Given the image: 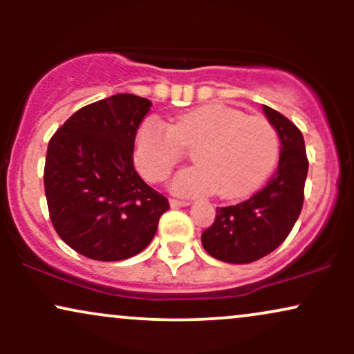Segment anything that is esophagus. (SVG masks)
<instances>
[{
	"mask_svg": "<svg viewBox=\"0 0 354 354\" xmlns=\"http://www.w3.org/2000/svg\"><path fill=\"white\" fill-rule=\"evenodd\" d=\"M169 205L173 206V208H183V206H189V201H183V200H169Z\"/></svg>",
	"mask_w": 354,
	"mask_h": 354,
	"instance_id": "esophagus-1",
	"label": "esophagus"
}]
</instances>
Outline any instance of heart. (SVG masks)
Masks as SVG:
<instances>
[{"label": "heart", "instance_id": "1", "mask_svg": "<svg viewBox=\"0 0 354 354\" xmlns=\"http://www.w3.org/2000/svg\"><path fill=\"white\" fill-rule=\"evenodd\" d=\"M191 147L196 165L176 174L174 193L200 196L216 189L221 198H239L273 171L279 136L265 116L211 103L178 116L171 126L145 120L135 138L136 168L148 181H163Z\"/></svg>", "mask_w": 354, "mask_h": 354}]
</instances>
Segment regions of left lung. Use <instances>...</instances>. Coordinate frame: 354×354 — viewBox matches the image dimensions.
Instances as JSON below:
<instances>
[{"mask_svg":"<svg viewBox=\"0 0 354 354\" xmlns=\"http://www.w3.org/2000/svg\"><path fill=\"white\" fill-rule=\"evenodd\" d=\"M263 111L281 141L278 168L251 198L216 208V218L203 231L201 243L219 261L246 265L270 254L288 238L301 213L308 174L303 135L276 109L263 104Z\"/></svg>","mask_w":354,"mask_h":354,"instance_id":"left-lung-1","label":"left lung"}]
</instances>
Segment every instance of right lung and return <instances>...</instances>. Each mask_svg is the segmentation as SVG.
I'll list each match as a JSON object with an SVG mask.
<instances>
[{"instance_id":"right-lung-1","label":"right lung","mask_w":354,"mask_h":354,"mask_svg":"<svg viewBox=\"0 0 354 354\" xmlns=\"http://www.w3.org/2000/svg\"><path fill=\"white\" fill-rule=\"evenodd\" d=\"M149 108L141 96L113 95L78 109L51 136L43 176L48 211L59 238L86 258L138 254L169 209L133 165L136 131Z\"/></svg>"}]
</instances>
